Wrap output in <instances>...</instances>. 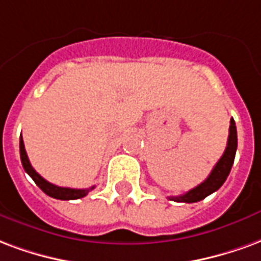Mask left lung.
<instances>
[{
	"instance_id": "8db88e82",
	"label": "left lung",
	"mask_w": 261,
	"mask_h": 261,
	"mask_svg": "<svg viewBox=\"0 0 261 261\" xmlns=\"http://www.w3.org/2000/svg\"><path fill=\"white\" fill-rule=\"evenodd\" d=\"M238 147V136H237V125L235 121L231 119V125H229V135H228V143L225 147V151L222 154V157L218 160L216 167L213 168L210 175L207 176L204 182H201L200 185L186 192L185 195L180 196H171L170 199L174 201H184V203H196V201L203 200L204 197L211 195L213 192L218 191L225 182L227 176L229 175V171L233 164L235 160V153H237Z\"/></svg>"
}]
</instances>
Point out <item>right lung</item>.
Masks as SVG:
<instances>
[{"label":"right lung","instance_id":"right-lung-1","mask_svg":"<svg viewBox=\"0 0 261 261\" xmlns=\"http://www.w3.org/2000/svg\"><path fill=\"white\" fill-rule=\"evenodd\" d=\"M19 149H20V160H22V165H23L24 171L30 175V178L36 182V185L39 186L40 189L44 192L45 195L50 196V197L60 199V200H75V199L85 197L89 192L94 189V186H91L89 189H72V188H61V186L53 185V184H50L48 180H45L43 176H40L34 171V168L30 164L29 159H28L22 136H20V140H19Z\"/></svg>","mask_w":261,"mask_h":261}]
</instances>
